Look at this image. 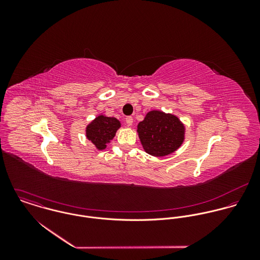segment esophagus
Here are the masks:
<instances>
[{"instance_id":"obj_1","label":"esophagus","mask_w":260,"mask_h":260,"mask_svg":"<svg viewBox=\"0 0 260 260\" xmlns=\"http://www.w3.org/2000/svg\"><path fill=\"white\" fill-rule=\"evenodd\" d=\"M126 124H127L128 126H131V125L133 124V118H132V117H127V118H126Z\"/></svg>"}]
</instances>
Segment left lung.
I'll return each instance as SVG.
<instances>
[{"label":"left lung","instance_id":"left-lung-1","mask_svg":"<svg viewBox=\"0 0 260 260\" xmlns=\"http://www.w3.org/2000/svg\"><path fill=\"white\" fill-rule=\"evenodd\" d=\"M137 132L146 153L163 157L181 146L184 141L185 126L175 115L152 110L138 124Z\"/></svg>","mask_w":260,"mask_h":260}]
</instances>
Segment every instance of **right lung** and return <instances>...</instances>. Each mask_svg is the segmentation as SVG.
I'll use <instances>...</instances> for the list:
<instances>
[{
  "label": "right lung",
  "mask_w": 260,
  "mask_h": 260,
  "mask_svg": "<svg viewBox=\"0 0 260 260\" xmlns=\"http://www.w3.org/2000/svg\"><path fill=\"white\" fill-rule=\"evenodd\" d=\"M120 127L121 123L118 119L99 115L87 125L86 137L98 150H104Z\"/></svg>",
  "instance_id": "1"
}]
</instances>
